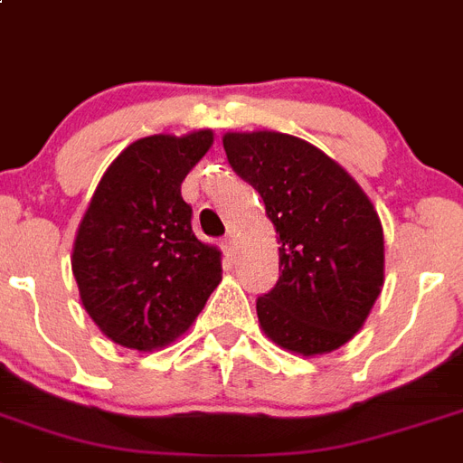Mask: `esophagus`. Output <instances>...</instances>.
Masks as SVG:
<instances>
[{
	"label": "esophagus",
	"instance_id": "obj_1",
	"mask_svg": "<svg viewBox=\"0 0 463 463\" xmlns=\"http://www.w3.org/2000/svg\"><path fill=\"white\" fill-rule=\"evenodd\" d=\"M223 247H226V251L228 254H235V249H237V240H235V235H228L226 237V242H223Z\"/></svg>",
	"mask_w": 463,
	"mask_h": 463
}]
</instances>
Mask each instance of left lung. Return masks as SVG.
Instances as JSON below:
<instances>
[{
  "label": "left lung",
  "mask_w": 463,
  "mask_h": 463,
  "mask_svg": "<svg viewBox=\"0 0 463 463\" xmlns=\"http://www.w3.org/2000/svg\"><path fill=\"white\" fill-rule=\"evenodd\" d=\"M223 148L279 235L281 275L256 300L260 328L291 354L335 352L361 331L384 284V232L371 198L300 137L226 132Z\"/></svg>",
  "instance_id": "1"
}]
</instances>
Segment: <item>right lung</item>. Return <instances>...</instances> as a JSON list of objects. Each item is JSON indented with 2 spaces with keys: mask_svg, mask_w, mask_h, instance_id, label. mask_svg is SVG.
Listing matches in <instances>:
<instances>
[{
  "mask_svg": "<svg viewBox=\"0 0 463 463\" xmlns=\"http://www.w3.org/2000/svg\"><path fill=\"white\" fill-rule=\"evenodd\" d=\"M214 132L151 135L107 167L76 231L71 272L104 335L137 352L172 345L221 281V251L200 242L182 184Z\"/></svg>",
  "mask_w": 463,
  "mask_h": 463,
  "instance_id": "right-lung-1",
  "label": "right lung"
}]
</instances>
